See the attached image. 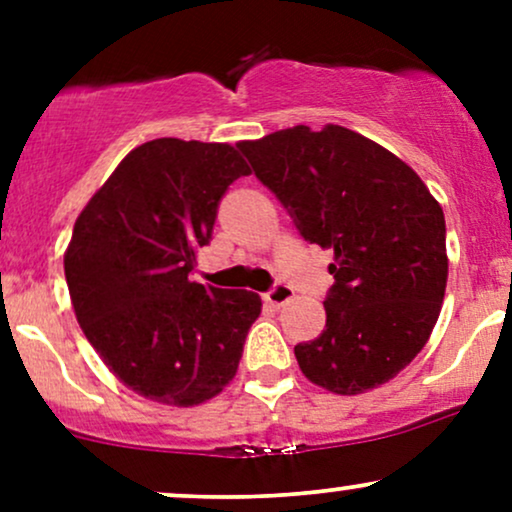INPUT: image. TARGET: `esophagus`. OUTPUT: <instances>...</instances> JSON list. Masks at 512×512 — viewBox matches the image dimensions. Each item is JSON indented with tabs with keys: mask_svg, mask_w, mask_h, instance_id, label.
<instances>
[{
	"mask_svg": "<svg viewBox=\"0 0 512 512\" xmlns=\"http://www.w3.org/2000/svg\"><path fill=\"white\" fill-rule=\"evenodd\" d=\"M262 298L264 303H269L272 308H281V305H286L293 298V289L289 284H274Z\"/></svg>",
	"mask_w": 512,
	"mask_h": 512,
	"instance_id": "esophagus-1",
	"label": "esophagus"
}]
</instances>
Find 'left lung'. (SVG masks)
Here are the masks:
<instances>
[{"mask_svg":"<svg viewBox=\"0 0 512 512\" xmlns=\"http://www.w3.org/2000/svg\"><path fill=\"white\" fill-rule=\"evenodd\" d=\"M308 243L334 250L325 330L298 344L310 383L361 395L424 349L448 284L445 216L424 180L358 132L298 125L240 142Z\"/></svg>","mask_w":512,"mask_h":512,"instance_id":"obj_1","label":"left lung"}]
</instances>
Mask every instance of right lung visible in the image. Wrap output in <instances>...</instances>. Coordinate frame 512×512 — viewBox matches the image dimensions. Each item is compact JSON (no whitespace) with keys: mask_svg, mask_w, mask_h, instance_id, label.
Returning <instances> with one entry per match:
<instances>
[{"mask_svg":"<svg viewBox=\"0 0 512 512\" xmlns=\"http://www.w3.org/2000/svg\"><path fill=\"white\" fill-rule=\"evenodd\" d=\"M248 173L231 144L154 139L122 158L76 219L64 252L76 320L137 395L195 407L236 375L260 296L190 272L228 185Z\"/></svg>","mask_w":512,"mask_h":512,"instance_id":"add662e5","label":"right lung"}]
</instances>
